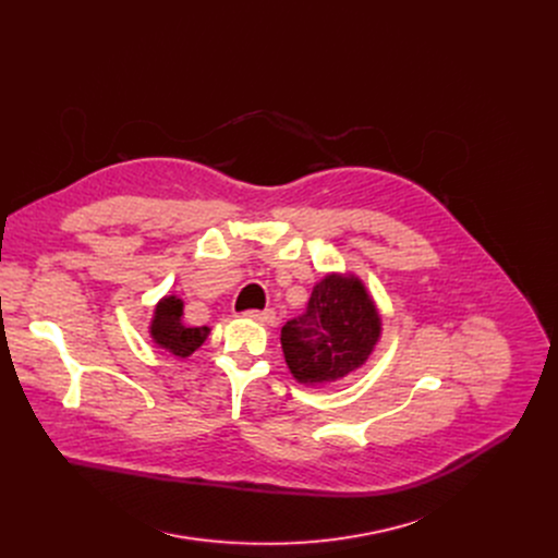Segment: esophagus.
<instances>
[{"label":"esophagus","instance_id":"34e87169","mask_svg":"<svg viewBox=\"0 0 558 558\" xmlns=\"http://www.w3.org/2000/svg\"><path fill=\"white\" fill-rule=\"evenodd\" d=\"M245 317H250V320H256V323H265V325H274L276 323V311L274 308H250L243 313Z\"/></svg>","mask_w":558,"mask_h":558}]
</instances>
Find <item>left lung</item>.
I'll return each mask as SVG.
<instances>
[{
    "label": "left lung",
    "instance_id": "8db88e82",
    "mask_svg": "<svg viewBox=\"0 0 558 558\" xmlns=\"http://www.w3.org/2000/svg\"><path fill=\"white\" fill-rule=\"evenodd\" d=\"M381 320L357 278L327 276L311 291L304 313L282 327L289 371L302 384L336 381L366 362Z\"/></svg>",
    "mask_w": 558,
    "mask_h": 558
}]
</instances>
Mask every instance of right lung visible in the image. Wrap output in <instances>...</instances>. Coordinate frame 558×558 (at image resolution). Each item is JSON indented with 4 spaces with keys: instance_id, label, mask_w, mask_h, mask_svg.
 <instances>
[{
    "instance_id": "obj_1",
    "label": "right lung",
    "mask_w": 558,
    "mask_h": 558,
    "mask_svg": "<svg viewBox=\"0 0 558 558\" xmlns=\"http://www.w3.org/2000/svg\"><path fill=\"white\" fill-rule=\"evenodd\" d=\"M183 302L177 295H170L158 302L151 320V338L158 347L168 349L177 357L192 355L207 338V327H185L183 320Z\"/></svg>"
}]
</instances>
